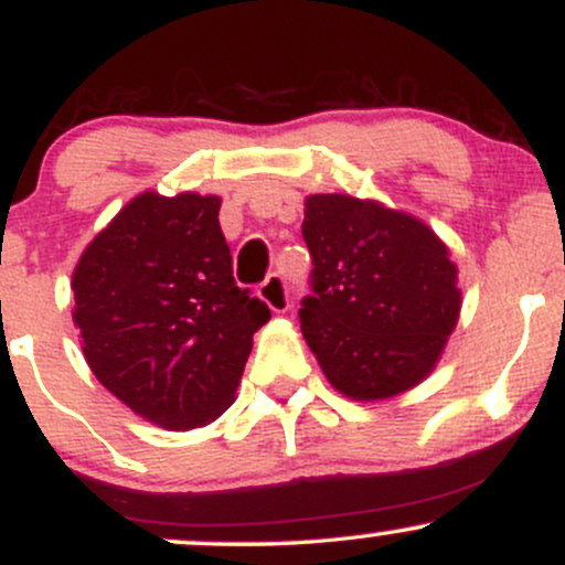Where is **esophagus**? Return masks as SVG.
I'll return each mask as SVG.
<instances>
[{
	"label": "esophagus",
	"mask_w": 565,
	"mask_h": 565,
	"mask_svg": "<svg viewBox=\"0 0 565 565\" xmlns=\"http://www.w3.org/2000/svg\"><path fill=\"white\" fill-rule=\"evenodd\" d=\"M257 295H260V300L268 305L274 313H287L289 310V287H287V281H284V276L270 274L260 284Z\"/></svg>",
	"instance_id": "34e87169"
}]
</instances>
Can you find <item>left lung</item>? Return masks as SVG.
I'll return each instance as SVG.
<instances>
[{"label":"left lung","mask_w":565,"mask_h":565,"mask_svg":"<svg viewBox=\"0 0 565 565\" xmlns=\"http://www.w3.org/2000/svg\"><path fill=\"white\" fill-rule=\"evenodd\" d=\"M302 238L313 295L300 327L327 380L353 401L423 382L462 308L446 244L417 217L342 193L305 199Z\"/></svg>","instance_id":"1"}]
</instances>
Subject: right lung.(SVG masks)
Returning a JSON list of instances; mask_svg holds the SVG:
<instances>
[{
	"label": "right lung",
	"mask_w": 565,
	"mask_h": 565,
	"mask_svg": "<svg viewBox=\"0 0 565 565\" xmlns=\"http://www.w3.org/2000/svg\"><path fill=\"white\" fill-rule=\"evenodd\" d=\"M220 199L146 191L89 242L74 323L89 369L148 423L191 430L236 398L268 305L236 287Z\"/></svg>",
	"instance_id": "obj_1"
}]
</instances>
